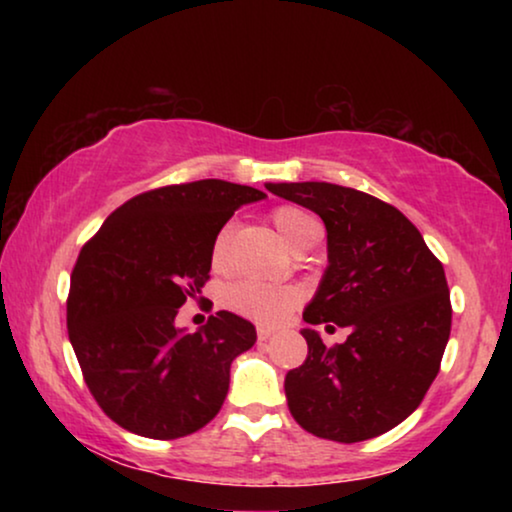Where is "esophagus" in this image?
I'll use <instances>...</instances> for the list:
<instances>
[{
    "mask_svg": "<svg viewBox=\"0 0 512 512\" xmlns=\"http://www.w3.org/2000/svg\"><path fill=\"white\" fill-rule=\"evenodd\" d=\"M272 335V331H268V328H258V342H265Z\"/></svg>",
    "mask_w": 512,
    "mask_h": 512,
    "instance_id": "obj_1",
    "label": "esophagus"
}]
</instances>
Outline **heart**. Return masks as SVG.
Returning a JSON list of instances; mask_svg holds the SVG:
<instances>
[{
	"instance_id": "obj_1",
	"label": "heart",
	"mask_w": 512,
	"mask_h": 512,
	"mask_svg": "<svg viewBox=\"0 0 512 512\" xmlns=\"http://www.w3.org/2000/svg\"><path fill=\"white\" fill-rule=\"evenodd\" d=\"M270 221L291 251H303L307 247H312L319 237V223L300 207L284 205V207L272 209ZM228 237H230V228H223L214 240L212 263L216 268L226 261ZM298 303H300V293L298 289H293V286H268L258 282H240L230 286L226 291V305L230 310L263 326L282 324V321L296 310Z\"/></svg>"
}]
</instances>
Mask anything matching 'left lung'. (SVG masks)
<instances>
[{"mask_svg":"<svg viewBox=\"0 0 512 512\" xmlns=\"http://www.w3.org/2000/svg\"><path fill=\"white\" fill-rule=\"evenodd\" d=\"M268 191L319 214L328 242L326 272L303 312L307 359L284 380L291 415L338 443L387 433L422 403L450 340L443 263L396 207L373 195L326 181ZM328 320L350 328L342 346L326 348L313 331Z\"/></svg>","mask_w":512,"mask_h":512,"instance_id":"left-lung-1","label":"left lung"}]
</instances>
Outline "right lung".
Here are the masks:
<instances>
[{
    "label": "right lung",
    "instance_id": "add662e5",
    "mask_svg": "<svg viewBox=\"0 0 512 512\" xmlns=\"http://www.w3.org/2000/svg\"><path fill=\"white\" fill-rule=\"evenodd\" d=\"M265 193L223 179L135 195L76 258L67 331L90 394L137 436L172 440L212 422L226 401L230 363L256 328L216 312L195 333L174 324L212 270L216 235Z\"/></svg>",
    "mask_w": 512,
    "mask_h": 512
}]
</instances>
